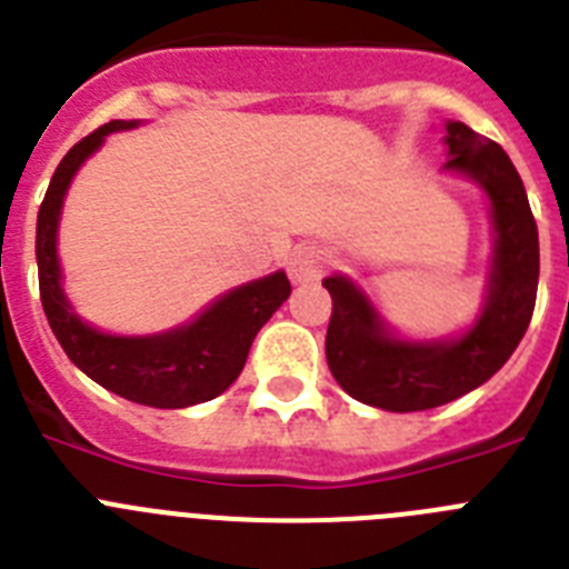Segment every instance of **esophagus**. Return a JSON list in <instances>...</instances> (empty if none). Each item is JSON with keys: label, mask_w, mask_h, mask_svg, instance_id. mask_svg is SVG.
Wrapping results in <instances>:
<instances>
[{"label": "esophagus", "mask_w": 569, "mask_h": 569, "mask_svg": "<svg viewBox=\"0 0 569 569\" xmlns=\"http://www.w3.org/2000/svg\"><path fill=\"white\" fill-rule=\"evenodd\" d=\"M288 270L293 284H316L321 279V270H325V256L316 248H296L290 253Z\"/></svg>", "instance_id": "esophagus-1"}]
</instances>
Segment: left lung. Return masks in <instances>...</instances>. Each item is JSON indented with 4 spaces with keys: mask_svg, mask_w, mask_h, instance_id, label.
<instances>
[{
    "mask_svg": "<svg viewBox=\"0 0 569 569\" xmlns=\"http://www.w3.org/2000/svg\"><path fill=\"white\" fill-rule=\"evenodd\" d=\"M445 173L470 179L485 193L492 253L485 299L465 330L413 339L385 319L359 281L333 273L321 281L333 299L325 353L347 396L390 413H413L456 401L496 376L519 347L539 290V230L525 184L496 142L445 122Z\"/></svg>",
    "mask_w": 569,
    "mask_h": 569,
    "instance_id": "obj_1",
    "label": "left lung"
}]
</instances>
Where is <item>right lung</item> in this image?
<instances>
[{"instance_id": "add662e5", "label": "right lung", "mask_w": 569, "mask_h": 569, "mask_svg": "<svg viewBox=\"0 0 569 569\" xmlns=\"http://www.w3.org/2000/svg\"><path fill=\"white\" fill-rule=\"evenodd\" d=\"M139 124V119H113L84 136L59 162L37 216L39 296L50 330L84 376L136 405L179 410L216 399L239 379L256 333L281 308V301H288L290 281L284 270L244 281L216 296L184 325L144 336L104 333L73 310L59 261L64 196L79 168L102 148L110 133Z\"/></svg>"}]
</instances>
